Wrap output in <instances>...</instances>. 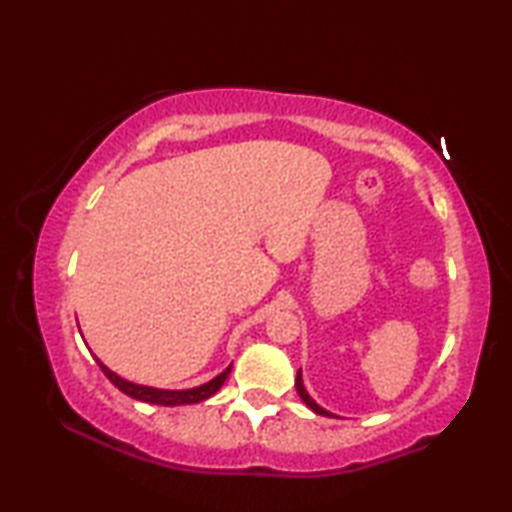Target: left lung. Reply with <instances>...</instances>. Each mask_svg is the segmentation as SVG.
Instances as JSON below:
<instances>
[{
    "label": "left lung",
    "instance_id": "obj_1",
    "mask_svg": "<svg viewBox=\"0 0 512 512\" xmlns=\"http://www.w3.org/2000/svg\"><path fill=\"white\" fill-rule=\"evenodd\" d=\"M296 391H298V395H300V400L305 402L311 411L314 413H318V415H327V418H336L334 413H329V411H325L323 406H318L314 400H311V395L307 393V388H305V384H302V370H298V375H296Z\"/></svg>",
    "mask_w": 512,
    "mask_h": 512
}]
</instances>
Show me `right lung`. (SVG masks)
I'll list each match as a JSON object with an SVG mask.
<instances>
[{
  "instance_id": "1",
  "label": "right lung",
  "mask_w": 512,
  "mask_h": 512,
  "mask_svg": "<svg viewBox=\"0 0 512 512\" xmlns=\"http://www.w3.org/2000/svg\"><path fill=\"white\" fill-rule=\"evenodd\" d=\"M99 361V359H97ZM99 368L103 370V375H106L112 384H115L121 393H126L128 397H133V400H140V402H149V404H160V406H183V404H198L207 400V397H212L219 388L223 386V381L228 379L232 366L225 368L221 375H216L214 379L207 381L203 386H196V388H187V391H164V388H153V386H142V384H133V381H128L124 377H119L117 372H112L108 366H103L99 361Z\"/></svg>"
}]
</instances>
